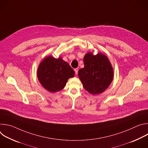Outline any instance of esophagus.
Instances as JSON below:
<instances>
[{
  "label": "esophagus",
  "instance_id": "34e87169",
  "mask_svg": "<svg viewBox=\"0 0 148 148\" xmlns=\"http://www.w3.org/2000/svg\"><path fill=\"white\" fill-rule=\"evenodd\" d=\"M74 71H75V74H76V75H77V74H78V69H74Z\"/></svg>",
  "mask_w": 148,
  "mask_h": 148
}]
</instances>
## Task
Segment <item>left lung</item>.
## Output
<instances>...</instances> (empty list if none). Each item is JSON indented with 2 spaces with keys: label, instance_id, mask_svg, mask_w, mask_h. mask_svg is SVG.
<instances>
[{
  "label": "left lung",
  "instance_id": "1",
  "mask_svg": "<svg viewBox=\"0 0 148 148\" xmlns=\"http://www.w3.org/2000/svg\"><path fill=\"white\" fill-rule=\"evenodd\" d=\"M84 67L79 70L78 75L82 86L92 95L99 94L106 90L114 77L113 68L108 57L98 53H88L84 57Z\"/></svg>",
  "mask_w": 148,
  "mask_h": 148
}]
</instances>
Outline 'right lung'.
<instances>
[{"label": "right lung", "instance_id": "obj_1", "mask_svg": "<svg viewBox=\"0 0 148 148\" xmlns=\"http://www.w3.org/2000/svg\"><path fill=\"white\" fill-rule=\"evenodd\" d=\"M37 75L45 89L56 92L63 89L67 80L74 77V71L69 63L61 57L57 59L48 56L40 62Z\"/></svg>", "mask_w": 148, "mask_h": 148}]
</instances>
